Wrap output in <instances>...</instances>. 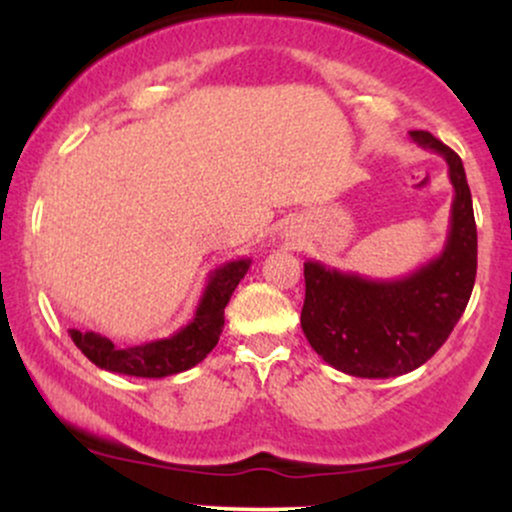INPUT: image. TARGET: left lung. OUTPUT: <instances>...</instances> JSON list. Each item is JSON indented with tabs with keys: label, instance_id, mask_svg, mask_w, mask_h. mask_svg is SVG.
I'll list each match as a JSON object with an SVG mask.
<instances>
[{
	"label": "left lung",
	"instance_id": "left-lung-1",
	"mask_svg": "<svg viewBox=\"0 0 512 512\" xmlns=\"http://www.w3.org/2000/svg\"><path fill=\"white\" fill-rule=\"evenodd\" d=\"M448 163L450 228L438 257L378 281L308 260L301 327L322 361L356 378H395L424 366L457 325L477 279V223L462 158L431 132H409Z\"/></svg>",
	"mask_w": 512,
	"mask_h": 512
}]
</instances>
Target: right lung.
I'll use <instances>...</instances> for the list:
<instances>
[{
	"mask_svg": "<svg viewBox=\"0 0 512 512\" xmlns=\"http://www.w3.org/2000/svg\"><path fill=\"white\" fill-rule=\"evenodd\" d=\"M248 257L226 262L209 274L202 298H199L195 317L166 339L137 346H115L98 332L69 330L72 342L81 354L98 368L110 373L134 375V378H166L182 373L204 361L211 349L219 344L223 332V308L231 301L233 291L250 269Z\"/></svg>",
	"mask_w": 512,
	"mask_h": 512,
	"instance_id": "1",
	"label": "right lung"
}]
</instances>
